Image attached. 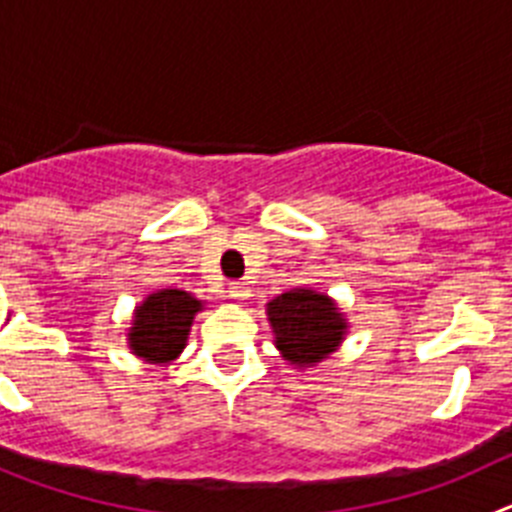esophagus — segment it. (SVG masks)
Masks as SVG:
<instances>
[{"label":"esophagus","mask_w":512,"mask_h":512,"mask_svg":"<svg viewBox=\"0 0 512 512\" xmlns=\"http://www.w3.org/2000/svg\"><path fill=\"white\" fill-rule=\"evenodd\" d=\"M229 296H232L234 301L242 303L252 296V290L247 283H239V280H234V283H229Z\"/></svg>","instance_id":"34e87169"}]
</instances>
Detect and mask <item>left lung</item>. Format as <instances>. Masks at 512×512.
<instances>
[{
  "instance_id": "8db88e82",
  "label": "left lung",
  "mask_w": 512,
  "mask_h": 512,
  "mask_svg": "<svg viewBox=\"0 0 512 512\" xmlns=\"http://www.w3.org/2000/svg\"><path fill=\"white\" fill-rule=\"evenodd\" d=\"M267 321L273 326L275 347L296 367L324 362L342 344L347 319L324 293L293 288L267 303Z\"/></svg>"
}]
</instances>
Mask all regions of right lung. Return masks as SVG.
<instances>
[{"label":"right lung","instance_id":"add662e5","mask_svg":"<svg viewBox=\"0 0 512 512\" xmlns=\"http://www.w3.org/2000/svg\"><path fill=\"white\" fill-rule=\"evenodd\" d=\"M204 308L186 290L163 288L150 293L132 316L127 344L150 365H168L186 349L193 316Z\"/></svg>","mask_w":512,"mask_h":512}]
</instances>
